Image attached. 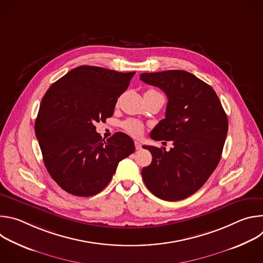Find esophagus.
I'll use <instances>...</instances> for the list:
<instances>
[{"label":"esophagus","instance_id":"34e87169","mask_svg":"<svg viewBox=\"0 0 263 263\" xmlns=\"http://www.w3.org/2000/svg\"><path fill=\"white\" fill-rule=\"evenodd\" d=\"M134 144H135L136 149H141V143L139 141H134Z\"/></svg>","mask_w":263,"mask_h":263}]
</instances>
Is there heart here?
<instances>
[{
  "label": "heart",
  "instance_id": "heart-1",
  "mask_svg": "<svg viewBox=\"0 0 263 263\" xmlns=\"http://www.w3.org/2000/svg\"><path fill=\"white\" fill-rule=\"evenodd\" d=\"M146 92H151V93H157L156 90L154 89H148ZM123 128L131 135L133 136H138L141 134L142 130H143V125L136 121V120H128L126 122L123 123Z\"/></svg>",
  "mask_w": 263,
  "mask_h": 263
}]
</instances>
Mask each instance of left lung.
I'll return each mask as SVG.
<instances>
[{
	"label": "left lung",
	"mask_w": 263,
	"mask_h": 263,
	"mask_svg": "<svg viewBox=\"0 0 263 263\" xmlns=\"http://www.w3.org/2000/svg\"><path fill=\"white\" fill-rule=\"evenodd\" d=\"M140 80L167 97L165 119L151 132L174 146L143 145L152 162L141 171L145 186L157 198L180 201L198 192L216 168L228 132V119L213 88L185 70L143 72Z\"/></svg>",
	"instance_id": "1"
}]
</instances>
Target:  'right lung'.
Wrapping results in <instances>:
<instances>
[{"instance_id": "1", "label": "right lung", "mask_w": 263, "mask_h": 263, "mask_svg": "<svg viewBox=\"0 0 263 263\" xmlns=\"http://www.w3.org/2000/svg\"><path fill=\"white\" fill-rule=\"evenodd\" d=\"M134 73L81 65L45 93L35 134L50 176L66 193L77 197L99 194L119 162L134 152V141L127 134L117 132L105 140L95 126L112 117Z\"/></svg>"}]
</instances>
